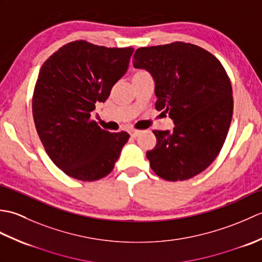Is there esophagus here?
I'll return each instance as SVG.
<instances>
[{
    "mask_svg": "<svg viewBox=\"0 0 262 262\" xmlns=\"http://www.w3.org/2000/svg\"><path fill=\"white\" fill-rule=\"evenodd\" d=\"M141 132H142V130H140V129H135V128H130V129H129V134H130V136H132L133 138H136L138 135L141 134Z\"/></svg>",
    "mask_w": 262,
    "mask_h": 262,
    "instance_id": "obj_1",
    "label": "esophagus"
}]
</instances>
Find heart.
I'll return each mask as SVG.
<instances>
[{
	"label": "heart",
	"mask_w": 262,
	"mask_h": 262,
	"mask_svg": "<svg viewBox=\"0 0 262 262\" xmlns=\"http://www.w3.org/2000/svg\"><path fill=\"white\" fill-rule=\"evenodd\" d=\"M146 74H148L146 71H144V70H136V71L134 72V74H133V79H134V77L143 76V75H146Z\"/></svg>",
	"instance_id": "b5f03b06"
}]
</instances>
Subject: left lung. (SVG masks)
I'll return each instance as SVG.
<instances>
[{
    "instance_id": "8db88e82",
    "label": "left lung",
    "mask_w": 262,
    "mask_h": 262,
    "mask_svg": "<svg viewBox=\"0 0 262 262\" xmlns=\"http://www.w3.org/2000/svg\"><path fill=\"white\" fill-rule=\"evenodd\" d=\"M133 65L152 74L155 108L176 125L172 132L153 130L157 145L146 153L151 169L168 181L199 174L220 154L232 120V85L223 65L182 41L138 48Z\"/></svg>"
}]
</instances>
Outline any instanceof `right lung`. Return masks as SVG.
<instances>
[{
	"mask_svg": "<svg viewBox=\"0 0 262 262\" xmlns=\"http://www.w3.org/2000/svg\"><path fill=\"white\" fill-rule=\"evenodd\" d=\"M133 52L132 46L75 40L49 56L39 71L32 96L36 129L48 157L69 177L102 179L129 138L127 132L102 129L91 113L126 73Z\"/></svg>",
	"mask_w": 262,
	"mask_h": 262,
	"instance_id": "1",
	"label": "right lung"
}]
</instances>
